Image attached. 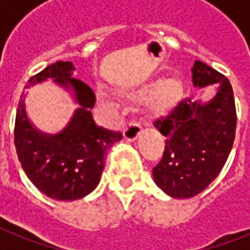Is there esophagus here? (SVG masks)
Instances as JSON below:
<instances>
[{"label":"esophagus","mask_w":250,"mask_h":250,"mask_svg":"<svg viewBox=\"0 0 250 250\" xmlns=\"http://www.w3.org/2000/svg\"><path fill=\"white\" fill-rule=\"evenodd\" d=\"M141 132H142V127H141V125L137 123V122H134V123H130V125L125 127L123 134H125V138L127 139V141H134V139L138 138Z\"/></svg>","instance_id":"obj_1"}]
</instances>
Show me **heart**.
Returning <instances> with one entry per match:
<instances>
[{
	"mask_svg": "<svg viewBox=\"0 0 250 250\" xmlns=\"http://www.w3.org/2000/svg\"><path fill=\"white\" fill-rule=\"evenodd\" d=\"M183 89L182 84L176 79H168L160 83L153 91V86H146L144 89H141L135 94L137 98H147L150 97V106L156 112H167L171 108H174L176 104L179 103V100L182 98ZM98 100L106 108H113V98L105 91H100Z\"/></svg>",
	"mask_w": 250,
	"mask_h": 250,
	"instance_id": "obj_1",
	"label": "heart"
}]
</instances>
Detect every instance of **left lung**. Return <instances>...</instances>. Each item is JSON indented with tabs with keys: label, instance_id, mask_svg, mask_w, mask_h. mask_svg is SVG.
I'll list each match as a JSON object with an SVG mask.
<instances>
[{
	"label": "left lung",
	"instance_id": "obj_1",
	"mask_svg": "<svg viewBox=\"0 0 250 250\" xmlns=\"http://www.w3.org/2000/svg\"><path fill=\"white\" fill-rule=\"evenodd\" d=\"M196 87L218 86L208 103L185 98L154 127L166 137L160 163L153 168L156 185L174 198L201 193L220 174L231 152L237 112L230 81L200 60L194 61Z\"/></svg>",
	"mask_w": 250,
	"mask_h": 250
}]
</instances>
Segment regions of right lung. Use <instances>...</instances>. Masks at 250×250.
Masks as SVG:
<instances>
[{
	"label": "right lung",
	"instance_id": "obj_1",
	"mask_svg": "<svg viewBox=\"0 0 250 250\" xmlns=\"http://www.w3.org/2000/svg\"><path fill=\"white\" fill-rule=\"evenodd\" d=\"M75 68L69 61H57L30 78L24 89L52 78L64 87H72L79 108L59 134H43L27 118L24 96L19 101L15 122V146L28 179L43 194L54 200L72 201L90 194L100 182L105 152L123 138L94 123L91 109L96 96L86 83L71 78Z\"/></svg>",
	"mask_w": 250,
	"mask_h": 250
}]
</instances>
